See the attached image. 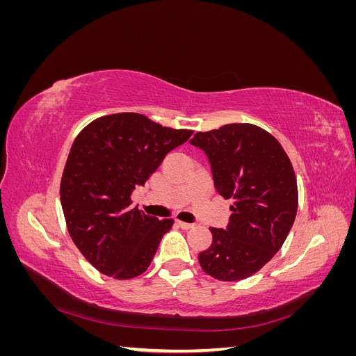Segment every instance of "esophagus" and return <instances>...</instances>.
I'll return each instance as SVG.
<instances>
[{
	"instance_id": "esophagus-1",
	"label": "esophagus",
	"mask_w": 356,
	"mask_h": 356,
	"mask_svg": "<svg viewBox=\"0 0 356 356\" xmlns=\"http://www.w3.org/2000/svg\"><path fill=\"white\" fill-rule=\"evenodd\" d=\"M177 222H178L179 227L184 229V230H188V229L193 227V224H190V222H184V221H177Z\"/></svg>"
}]
</instances>
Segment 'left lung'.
<instances>
[{
  "mask_svg": "<svg viewBox=\"0 0 356 356\" xmlns=\"http://www.w3.org/2000/svg\"><path fill=\"white\" fill-rule=\"evenodd\" d=\"M190 143L207 153L217 191L234 200L227 229H209L212 243L199 254L200 267L218 281H242L272 260L293 227L294 168L277 139L250 123L197 132Z\"/></svg>",
  "mask_w": 356,
  "mask_h": 356,
  "instance_id": "1",
  "label": "left lung"
}]
</instances>
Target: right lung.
<instances>
[{"mask_svg": "<svg viewBox=\"0 0 356 356\" xmlns=\"http://www.w3.org/2000/svg\"><path fill=\"white\" fill-rule=\"evenodd\" d=\"M193 135L138 113L102 115L75 138L60 179L68 233L96 270L118 281L143 275L174 220L132 208L165 156Z\"/></svg>", "mask_w": 356, "mask_h": 356, "instance_id": "1", "label": "right lung"}]
</instances>
